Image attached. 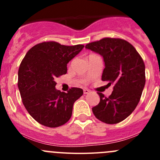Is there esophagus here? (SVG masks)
Segmentation results:
<instances>
[{
	"label": "esophagus",
	"mask_w": 160,
	"mask_h": 160,
	"mask_svg": "<svg viewBox=\"0 0 160 160\" xmlns=\"http://www.w3.org/2000/svg\"><path fill=\"white\" fill-rule=\"evenodd\" d=\"M90 93L89 90H88V89H83V93H84V94H87V93Z\"/></svg>",
	"instance_id": "34e87169"
}]
</instances>
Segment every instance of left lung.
Here are the masks:
<instances>
[{
	"label": "left lung",
	"instance_id": "obj_1",
	"mask_svg": "<svg viewBox=\"0 0 160 160\" xmlns=\"http://www.w3.org/2000/svg\"><path fill=\"white\" fill-rule=\"evenodd\" d=\"M86 49L103 56L105 68L101 80L114 84L109 97L98 93L100 102L92 108L95 117L106 124H117L135 110L146 83L145 63L128 42L122 38H104L88 43Z\"/></svg>",
	"mask_w": 160,
	"mask_h": 160
}]
</instances>
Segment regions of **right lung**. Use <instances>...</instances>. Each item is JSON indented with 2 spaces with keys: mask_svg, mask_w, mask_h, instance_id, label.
I'll use <instances>...</instances> for the list:
<instances>
[{
  "mask_svg": "<svg viewBox=\"0 0 160 160\" xmlns=\"http://www.w3.org/2000/svg\"><path fill=\"white\" fill-rule=\"evenodd\" d=\"M83 47L44 42L31 48L21 62L18 87L22 103L41 125L56 128L70 120L74 102L83 91L72 88L67 93L61 92L55 88V80L67 73V63Z\"/></svg>",
  "mask_w": 160,
  "mask_h": 160,
  "instance_id": "1",
  "label": "right lung"
}]
</instances>
